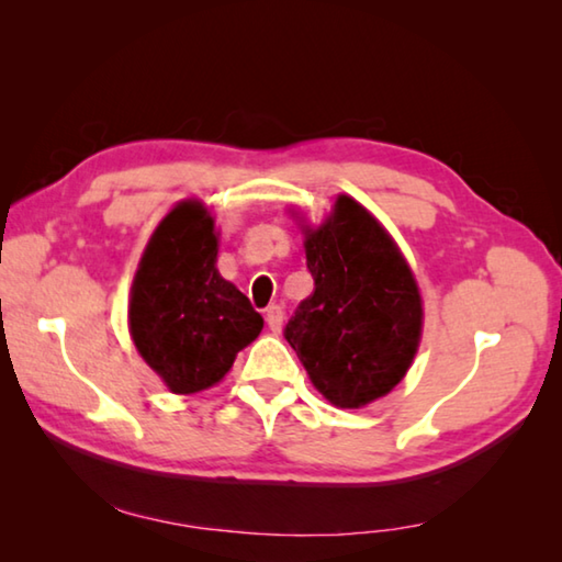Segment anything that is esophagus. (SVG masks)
<instances>
[{
	"label": "esophagus",
	"instance_id": "1",
	"mask_svg": "<svg viewBox=\"0 0 562 562\" xmlns=\"http://www.w3.org/2000/svg\"><path fill=\"white\" fill-rule=\"evenodd\" d=\"M265 322H268L270 331H274V335H278V331L282 329V322H284V312H282L280 304H270V307L265 310Z\"/></svg>",
	"mask_w": 562,
	"mask_h": 562
}]
</instances>
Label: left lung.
I'll return each instance as SVG.
<instances>
[{"instance_id":"obj_1","label":"left lung","mask_w":562,"mask_h":562,"mask_svg":"<svg viewBox=\"0 0 562 562\" xmlns=\"http://www.w3.org/2000/svg\"><path fill=\"white\" fill-rule=\"evenodd\" d=\"M315 292L284 339L325 398L359 408L384 396L412 367L422 337V297L392 237L367 207L339 195L335 213L304 240Z\"/></svg>"}]
</instances>
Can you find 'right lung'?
Wrapping results in <instances>:
<instances>
[{
	"instance_id": "add662e5",
	"label": "right lung",
	"mask_w": 562,
	"mask_h": 562,
	"mask_svg": "<svg viewBox=\"0 0 562 562\" xmlns=\"http://www.w3.org/2000/svg\"><path fill=\"white\" fill-rule=\"evenodd\" d=\"M215 223L203 203L176 205L140 258L131 288L133 345L176 394L221 382L237 351L260 335L262 315L221 278Z\"/></svg>"
}]
</instances>
